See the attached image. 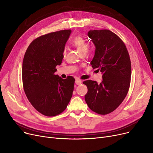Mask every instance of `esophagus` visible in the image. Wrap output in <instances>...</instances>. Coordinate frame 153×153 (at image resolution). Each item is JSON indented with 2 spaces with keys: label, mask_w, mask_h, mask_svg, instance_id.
<instances>
[{
  "label": "esophagus",
  "mask_w": 153,
  "mask_h": 153,
  "mask_svg": "<svg viewBox=\"0 0 153 153\" xmlns=\"http://www.w3.org/2000/svg\"><path fill=\"white\" fill-rule=\"evenodd\" d=\"M75 83H76V84H77V85H80V84H82V81H81V79H76Z\"/></svg>",
  "instance_id": "34e87169"
}]
</instances>
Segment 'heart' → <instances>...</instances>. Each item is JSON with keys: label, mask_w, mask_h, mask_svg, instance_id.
<instances>
[{"label": "heart", "mask_w": 153, "mask_h": 153, "mask_svg": "<svg viewBox=\"0 0 153 153\" xmlns=\"http://www.w3.org/2000/svg\"><path fill=\"white\" fill-rule=\"evenodd\" d=\"M71 44L72 46L76 48L78 53L81 54L83 53H86L88 49L89 48V45L86 40L81 36H75L73 39L71 40ZM66 53V50H64L63 51V54Z\"/></svg>", "instance_id": "heart-1"}]
</instances>
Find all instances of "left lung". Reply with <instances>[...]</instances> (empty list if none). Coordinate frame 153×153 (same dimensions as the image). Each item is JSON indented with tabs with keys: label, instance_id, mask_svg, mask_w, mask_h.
Masks as SVG:
<instances>
[{
	"label": "left lung",
	"instance_id": "1",
	"mask_svg": "<svg viewBox=\"0 0 153 153\" xmlns=\"http://www.w3.org/2000/svg\"><path fill=\"white\" fill-rule=\"evenodd\" d=\"M88 36L95 46L91 62L94 69L102 72L100 84L92 80L84 81L87 87L85 100L93 111L107 115L123 101L130 85L131 61L122 40L108 30H90Z\"/></svg>",
	"mask_w": 153,
	"mask_h": 153
}]
</instances>
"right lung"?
<instances>
[{
	"label": "right lung",
	"instance_id": "add662e5",
	"mask_svg": "<svg viewBox=\"0 0 153 153\" xmlns=\"http://www.w3.org/2000/svg\"><path fill=\"white\" fill-rule=\"evenodd\" d=\"M71 33V30H64L39 36L30 44L24 55V91L32 106L47 117L58 115L64 111L74 91V78L62 79L54 74L56 66L62 62Z\"/></svg>",
	"mask_w": 153,
	"mask_h": 153
}]
</instances>
